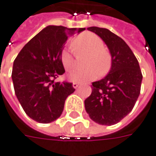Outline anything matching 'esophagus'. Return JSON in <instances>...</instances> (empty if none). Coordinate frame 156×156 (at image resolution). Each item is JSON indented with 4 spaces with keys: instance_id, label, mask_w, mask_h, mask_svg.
Instances as JSON below:
<instances>
[{
    "instance_id": "34e87169",
    "label": "esophagus",
    "mask_w": 156,
    "mask_h": 156,
    "mask_svg": "<svg viewBox=\"0 0 156 156\" xmlns=\"http://www.w3.org/2000/svg\"><path fill=\"white\" fill-rule=\"evenodd\" d=\"M79 85H80V84H79V83H77V82H74V83L72 84V86H73L74 88H78Z\"/></svg>"
}]
</instances>
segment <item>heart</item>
I'll use <instances>...</instances> for the list:
<instances>
[{
    "mask_svg": "<svg viewBox=\"0 0 156 156\" xmlns=\"http://www.w3.org/2000/svg\"><path fill=\"white\" fill-rule=\"evenodd\" d=\"M71 48L77 53L88 52L85 64L88 67L71 72L68 78L72 82L90 81L97 78L98 74L99 76L105 75L109 70L111 64L110 54L104 48L102 39L97 35L90 32L81 34L71 41ZM60 60L65 71H71L75 67V57L71 51H62Z\"/></svg>",
    "mask_w": 156,
    "mask_h": 156,
    "instance_id": "obj_1",
    "label": "heart"
}]
</instances>
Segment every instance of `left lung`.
<instances>
[{"mask_svg":"<svg viewBox=\"0 0 156 156\" xmlns=\"http://www.w3.org/2000/svg\"><path fill=\"white\" fill-rule=\"evenodd\" d=\"M104 41L112 56L109 73L92 83L91 94L85 100L90 118L100 125L119 122L131 112L140 92L142 74L139 62L126 42L107 29L90 27Z\"/></svg>","mask_w":156,"mask_h":156,"instance_id":"8db88e82","label":"left lung"}]
</instances>
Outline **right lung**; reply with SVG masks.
Returning a JSON list of instances; mask_svg holds the SVG:
<instances>
[{
	"mask_svg": "<svg viewBox=\"0 0 156 156\" xmlns=\"http://www.w3.org/2000/svg\"><path fill=\"white\" fill-rule=\"evenodd\" d=\"M85 28L48 26L25 44L14 61L12 80L26 114L39 123H50L62 114L72 83L55 80L65 72L60 54L70 35Z\"/></svg>",
	"mask_w": 156,
	"mask_h": 156,
	"instance_id": "obj_1",
	"label": "right lung"
}]
</instances>
